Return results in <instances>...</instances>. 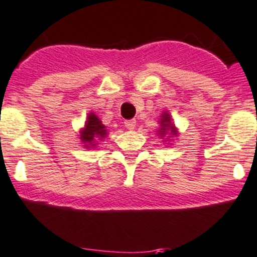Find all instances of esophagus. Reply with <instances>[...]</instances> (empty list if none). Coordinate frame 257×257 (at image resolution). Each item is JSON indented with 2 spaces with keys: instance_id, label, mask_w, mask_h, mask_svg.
<instances>
[{
  "instance_id": "esophagus-1",
  "label": "esophagus",
  "mask_w": 257,
  "mask_h": 257,
  "mask_svg": "<svg viewBox=\"0 0 257 257\" xmlns=\"http://www.w3.org/2000/svg\"><path fill=\"white\" fill-rule=\"evenodd\" d=\"M124 125H125L126 129H129V131H133L137 125V120L136 119H129V120L124 121Z\"/></svg>"
}]
</instances>
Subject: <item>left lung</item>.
Returning a JSON list of instances; mask_svg holds the SVG:
<instances>
[{
	"label": "left lung",
	"instance_id": "8db88e82",
	"mask_svg": "<svg viewBox=\"0 0 257 257\" xmlns=\"http://www.w3.org/2000/svg\"><path fill=\"white\" fill-rule=\"evenodd\" d=\"M178 136L179 131L175 124L173 123L172 115H170L169 112L164 110L159 118V129L157 131V137H159L164 142V144L170 145L172 139L177 138Z\"/></svg>",
	"mask_w": 257,
	"mask_h": 257
}]
</instances>
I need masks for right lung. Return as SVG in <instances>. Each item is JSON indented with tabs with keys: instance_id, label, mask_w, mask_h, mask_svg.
I'll return each mask as SVG.
<instances>
[{
	"instance_id": "add662e5",
	"label": "right lung",
	"mask_w": 257,
	"mask_h": 257,
	"mask_svg": "<svg viewBox=\"0 0 257 257\" xmlns=\"http://www.w3.org/2000/svg\"><path fill=\"white\" fill-rule=\"evenodd\" d=\"M108 129L99 116L94 112H89L87 115V120L84 121V125L78 133V139L80 144H83L84 149H95L99 142L107 138Z\"/></svg>"
}]
</instances>
